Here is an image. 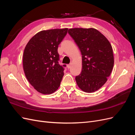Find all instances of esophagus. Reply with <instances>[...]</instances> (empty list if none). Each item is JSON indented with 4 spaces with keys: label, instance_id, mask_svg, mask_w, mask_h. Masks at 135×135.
I'll list each match as a JSON object with an SVG mask.
<instances>
[{
    "label": "esophagus",
    "instance_id": "1",
    "mask_svg": "<svg viewBox=\"0 0 135 135\" xmlns=\"http://www.w3.org/2000/svg\"><path fill=\"white\" fill-rule=\"evenodd\" d=\"M67 68H68V69H70V68H71V64H68V65H67Z\"/></svg>",
    "mask_w": 135,
    "mask_h": 135
}]
</instances>
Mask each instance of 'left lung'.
I'll use <instances>...</instances> for the list:
<instances>
[{
    "mask_svg": "<svg viewBox=\"0 0 135 135\" xmlns=\"http://www.w3.org/2000/svg\"><path fill=\"white\" fill-rule=\"evenodd\" d=\"M82 55V70L75 77L83 91L94 92L107 82L114 66L111 44L94 28H73L68 30Z\"/></svg>",
    "mask_w": 135,
    "mask_h": 135,
    "instance_id": "1",
    "label": "left lung"
}]
</instances>
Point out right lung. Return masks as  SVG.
<instances>
[{"label":"right lung","instance_id":"1","mask_svg":"<svg viewBox=\"0 0 135 135\" xmlns=\"http://www.w3.org/2000/svg\"><path fill=\"white\" fill-rule=\"evenodd\" d=\"M68 30L55 28L40 31L30 39L24 50L25 76L32 86L42 94L54 93L60 85L64 69L59 64L57 49Z\"/></svg>","mask_w":135,"mask_h":135}]
</instances>
